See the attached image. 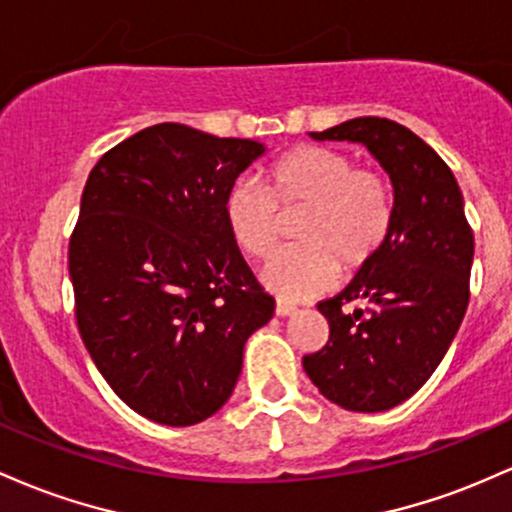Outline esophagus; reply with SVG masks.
<instances>
[{
  "label": "esophagus",
  "instance_id": "obj_1",
  "mask_svg": "<svg viewBox=\"0 0 512 512\" xmlns=\"http://www.w3.org/2000/svg\"><path fill=\"white\" fill-rule=\"evenodd\" d=\"M295 304L292 302H285V300H278L275 302V314H278V317H290L292 312H295Z\"/></svg>",
  "mask_w": 512,
  "mask_h": 512
}]
</instances>
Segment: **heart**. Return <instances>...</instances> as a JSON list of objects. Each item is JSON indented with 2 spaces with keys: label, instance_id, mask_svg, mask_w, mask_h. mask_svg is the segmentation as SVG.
I'll return each mask as SVG.
<instances>
[{
  "label": "heart",
  "instance_id": "heart-1",
  "mask_svg": "<svg viewBox=\"0 0 512 512\" xmlns=\"http://www.w3.org/2000/svg\"><path fill=\"white\" fill-rule=\"evenodd\" d=\"M283 215L300 212L297 246L278 254L263 283L287 300H304L333 283L336 268H363L394 225V186L382 171L358 169L341 149L302 145L268 166V188L254 179L229 186L222 215L229 237L249 258L275 251Z\"/></svg>",
  "mask_w": 512,
  "mask_h": 512
}]
</instances>
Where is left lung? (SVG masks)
I'll use <instances>...</instances> for the list:
<instances>
[{"label": "left lung", "mask_w": 512, "mask_h": 512, "mask_svg": "<svg viewBox=\"0 0 512 512\" xmlns=\"http://www.w3.org/2000/svg\"><path fill=\"white\" fill-rule=\"evenodd\" d=\"M314 140L360 142L394 186V225L343 292L319 302L329 341L302 365L341 409L377 413L413 396L445 358L469 304L474 234L455 174L387 118H353Z\"/></svg>", "instance_id": "8db88e82"}]
</instances>
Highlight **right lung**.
Wrapping results in <instances>:
<instances>
[{
  "label": "right lung",
  "mask_w": 512,
  "mask_h": 512,
  "mask_svg": "<svg viewBox=\"0 0 512 512\" xmlns=\"http://www.w3.org/2000/svg\"><path fill=\"white\" fill-rule=\"evenodd\" d=\"M266 147L159 123L91 169L70 239L74 312L132 411L193 426L225 406L244 343L275 300L229 237L222 203Z\"/></svg>",
  "instance_id": "1"
}]
</instances>
